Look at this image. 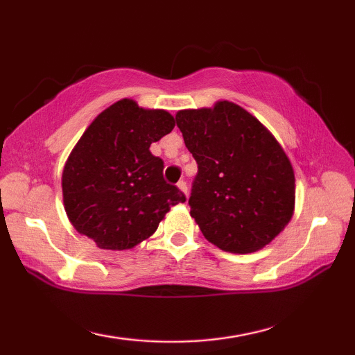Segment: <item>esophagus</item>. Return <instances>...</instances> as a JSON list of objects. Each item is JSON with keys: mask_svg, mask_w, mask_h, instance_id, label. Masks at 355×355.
<instances>
[{"mask_svg": "<svg viewBox=\"0 0 355 355\" xmlns=\"http://www.w3.org/2000/svg\"><path fill=\"white\" fill-rule=\"evenodd\" d=\"M177 186H178V189L182 191L184 196H188V184H186V182H183V180H182V182L177 183Z\"/></svg>", "mask_w": 355, "mask_h": 355, "instance_id": "esophagus-1", "label": "esophagus"}]
</instances>
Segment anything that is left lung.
I'll use <instances>...</instances> for the list:
<instances>
[{
    "mask_svg": "<svg viewBox=\"0 0 355 355\" xmlns=\"http://www.w3.org/2000/svg\"><path fill=\"white\" fill-rule=\"evenodd\" d=\"M175 119L199 166L189 207L203 236L230 254L263 249L294 213L296 180L285 150L260 120L227 100L182 110Z\"/></svg>",
    "mask_w": 355,
    "mask_h": 355,
    "instance_id": "8db88e82",
    "label": "left lung"
}]
</instances>
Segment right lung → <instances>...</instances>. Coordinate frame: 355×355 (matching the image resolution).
<instances>
[{
	"label": "right lung",
	"instance_id": "obj_1",
	"mask_svg": "<svg viewBox=\"0 0 355 355\" xmlns=\"http://www.w3.org/2000/svg\"><path fill=\"white\" fill-rule=\"evenodd\" d=\"M173 127L172 114L131 98L92 120L62 171L64 208L78 233L100 249H133L153 235L172 207L186 202L177 186L164 182L163 159L150 152Z\"/></svg>",
	"mask_w": 355,
	"mask_h": 355
}]
</instances>
